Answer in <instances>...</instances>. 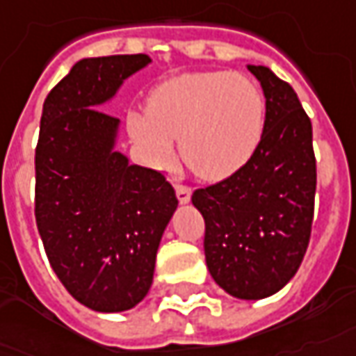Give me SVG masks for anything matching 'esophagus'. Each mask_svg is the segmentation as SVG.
Returning <instances> with one entry per match:
<instances>
[{
  "label": "esophagus",
  "mask_w": 356,
  "mask_h": 356,
  "mask_svg": "<svg viewBox=\"0 0 356 356\" xmlns=\"http://www.w3.org/2000/svg\"><path fill=\"white\" fill-rule=\"evenodd\" d=\"M175 193H177V198L181 204H187L191 200V188L187 185H175Z\"/></svg>",
  "instance_id": "esophagus-1"
}]
</instances>
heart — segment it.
Segmentation results:
<instances>
[{"label": "heart", "mask_w": 356, "mask_h": 356, "mask_svg": "<svg viewBox=\"0 0 356 356\" xmlns=\"http://www.w3.org/2000/svg\"><path fill=\"white\" fill-rule=\"evenodd\" d=\"M127 128L149 163H168L179 138V156L188 168L204 181H222L259 146L265 97L243 74H181L154 87L147 111L128 113Z\"/></svg>", "instance_id": "heart-1"}]
</instances>
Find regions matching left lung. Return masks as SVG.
I'll return each instance as SVG.
<instances>
[{"label": "left lung", "mask_w": 356, "mask_h": 356, "mask_svg": "<svg viewBox=\"0 0 356 356\" xmlns=\"http://www.w3.org/2000/svg\"><path fill=\"white\" fill-rule=\"evenodd\" d=\"M265 93V130L234 175L193 193L204 218V255L228 294L261 300L289 282L308 249L316 197L312 122L294 89L248 66Z\"/></svg>", "instance_id": "8db88e82"}]
</instances>
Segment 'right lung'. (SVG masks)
Listing matches in <instances>:
<instances>
[{"label": "right lung", "mask_w": 356, "mask_h": 356, "mask_svg": "<svg viewBox=\"0 0 356 356\" xmlns=\"http://www.w3.org/2000/svg\"><path fill=\"white\" fill-rule=\"evenodd\" d=\"M149 62L146 54L83 58L42 105L36 228L60 282L95 312H124L144 300L177 209L159 171L115 152L120 120L101 111Z\"/></svg>", "instance_id": "add662e5"}]
</instances>
